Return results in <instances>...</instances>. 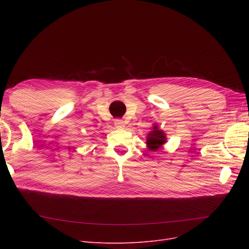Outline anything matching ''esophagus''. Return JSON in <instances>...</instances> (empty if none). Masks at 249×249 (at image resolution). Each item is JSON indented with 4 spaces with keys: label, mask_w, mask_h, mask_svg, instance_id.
Segmentation results:
<instances>
[{
    "label": "esophagus",
    "mask_w": 249,
    "mask_h": 249,
    "mask_svg": "<svg viewBox=\"0 0 249 249\" xmlns=\"http://www.w3.org/2000/svg\"><path fill=\"white\" fill-rule=\"evenodd\" d=\"M114 124H115L116 127H118V129H124V127L125 126L124 122V120H122V119H116L115 122H114Z\"/></svg>",
    "instance_id": "34e87169"
}]
</instances>
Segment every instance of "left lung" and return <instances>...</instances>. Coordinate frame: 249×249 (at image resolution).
Listing matches in <instances>:
<instances>
[{"label": "left lung", "instance_id": "left-lung-1", "mask_svg": "<svg viewBox=\"0 0 249 249\" xmlns=\"http://www.w3.org/2000/svg\"><path fill=\"white\" fill-rule=\"evenodd\" d=\"M167 141L166 134L163 130L159 129L157 124H153L152 131L146 136V146L150 152H157L159 150Z\"/></svg>", "mask_w": 249, "mask_h": 249}]
</instances>
